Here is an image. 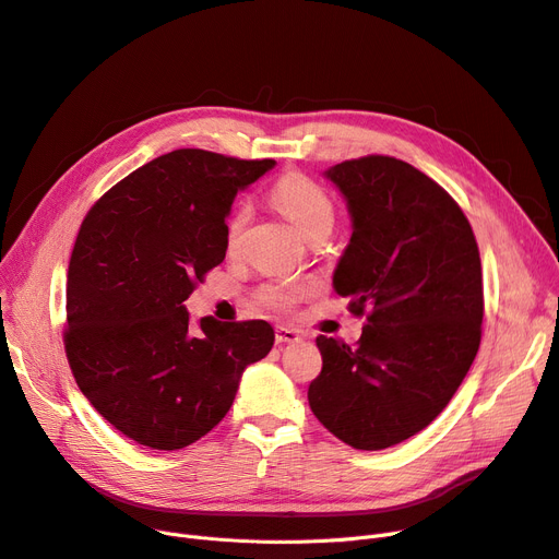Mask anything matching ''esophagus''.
<instances>
[{
  "label": "esophagus",
  "mask_w": 559,
  "mask_h": 559,
  "mask_svg": "<svg viewBox=\"0 0 559 559\" xmlns=\"http://www.w3.org/2000/svg\"><path fill=\"white\" fill-rule=\"evenodd\" d=\"M294 342H301L299 330L287 328V325H278V328H276V344H278V346H283V344H294Z\"/></svg>",
  "instance_id": "obj_1"
}]
</instances>
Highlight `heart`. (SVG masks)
I'll list each match as a JSON object with an SVG mask.
<instances>
[{
  "instance_id": "b5f03b06",
  "label": "heart",
  "mask_w": 559,
  "mask_h": 559,
  "mask_svg": "<svg viewBox=\"0 0 559 559\" xmlns=\"http://www.w3.org/2000/svg\"><path fill=\"white\" fill-rule=\"evenodd\" d=\"M270 200L281 213H285L292 219V225L308 240L317 236H328L334 225V215H337V211H334V202L323 186H319L314 179L301 173L283 175L274 183ZM247 222H249L247 206L236 209L227 222L225 240L231 253L238 251L242 242ZM306 294H308V287L299 283H270L258 289V301L270 310L285 312V310H292L296 301H301Z\"/></svg>"
}]
</instances>
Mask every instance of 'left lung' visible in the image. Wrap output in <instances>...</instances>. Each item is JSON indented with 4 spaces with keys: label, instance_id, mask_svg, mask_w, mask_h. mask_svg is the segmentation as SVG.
<instances>
[{
    "label": "left lung",
    "instance_id": "obj_1",
    "mask_svg": "<svg viewBox=\"0 0 559 559\" xmlns=\"http://www.w3.org/2000/svg\"><path fill=\"white\" fill-rule=\"evenodd\" d=\"M325 177L353 219L332 285L366 325L355 348L319 334L323 366L308 400L350 448L386 450L436 420L476 357L478 245L454 198L402 159L368 155Z\"/></svg>",
    "mask_w": 559,
    "mask_h": 559
}]
</instances>
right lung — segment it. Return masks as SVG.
I'll list each match as a JSON object with an SVG mask.
<instances>
[{"instance_id":"1","label":"right lung","mask_w":559,"mask_h":559,"mask_svg":"<svg viewBox=\"0 0 559 559\" xmlns=\"http://www.w3.org/2000/svg\"><path fill=\"white\" fill-rule=\"evenodd\" d=\"M274 164L181 147L111 186L83 219L64 353L90 404L143 448L173 452L206 436L245 368L274 346L267 321L193 323L183 306L225 260L236 193Z\"/></svg>"}]
</instances>
